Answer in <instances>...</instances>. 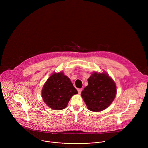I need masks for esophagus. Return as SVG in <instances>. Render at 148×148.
Returning a JSON list of instances; mask_svg holds the SVG:
<instances>
[{
	"mask_svg": "<svg viewBox=\"0 0 148 148\" xmlns=\"http://www.w3.org/2000/svg\"><path fill=\"white\" fill-rule=\"evenodd\" d=\"M82 91V89L81 88H79V89H78V94H81V91Z\"/></svg>",
	"mask_w": 148,
	"mask_h": 148,
	"instance_id": "1",
	"label": "esophagus"
}]
</instances>
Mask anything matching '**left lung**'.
I'll return each mask as SVG.
<instances>
[{
    "instance_id": "1",
    "label": "left lung",
    "mask_w": 148,
    "mask_h": 148,
    "mask_svg": "<svg viewBox=\"0 0 148 148\" xmlns=\"http://www.w3.org/2000/svg\"><path fill=\"white\" fill-rule=\"evenodd\" d=\"M88 85L81 92L87 108L93 112L107 108L116 94L115 81L106 72L95 71L88 78Z\"/></svg>"
}]
</instances>
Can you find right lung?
<instances>
[{"mask_svg": "<svg viewBox=\"0 0 148 148\" xmlns=\"http://www.w3.org/2000/svg\"><path fill=\"white\" fill-rule=\"evenodd\" d=\"M78 94L70 79L62 71L53 73L41 90V97L47 106L54 110L66 108L71 98Z\"/></svg>", "mask_w": 148, "mask_h": 148, "instance_id": "1", "label": "right lung"}]
</instances>
